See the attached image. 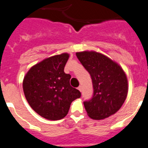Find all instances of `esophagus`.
I'll return each mask as SVG.
<instances>
[{
	"mask_svg": "<svg viewBox=\"0 0 148 148\" xmlns=\"http://www.w3.org/2000/svg\"><path fill=\"white\" fill-rule=\"evenodd\" d=\"M78 90H79V91H82V86H79V87H78Z\"/></svg>",
	"mask_w": 148,
	"mask_h": 148,
	"instance_id": "esophagus-1",
	"label": "esophagus"
}]
</instances>
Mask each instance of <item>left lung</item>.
<instances>
[{"label": "left lung", "instance_id": "obj_1", "mask_svg": "<svg viewBox=\"0 0 148 148\" xmlns=\"http://www.w3.org/2000/svg\"><path fill=\"white\" fill-rule=\"evenodd\" d=\"M76 56L92 78L93 95L84 101L87 115L99 120L116 113L125 102L128 91L127 79L122 68L94 51L79 52Z\"/></svg>", "mask_w": 148, "mask_h": 148}]
</instances>
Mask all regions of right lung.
<instances>
[{"mask_svg":"<svg viewBox=\"0 0 148 148\" xmlns=\"http://www.w3.org/2000/svg\"><path fill=\"white\" fill-rule=\"evenodd\" d=\"M68 58V53L46 58L30 68L23 78V92L29 104L48 120L64 118L71 103L82 95L70 86L71 75L64 71Z\"/></svg>","mask_w":148,"mask_h":148,"instance_id":"obj_1","label":"right lung"}]
</instances>
